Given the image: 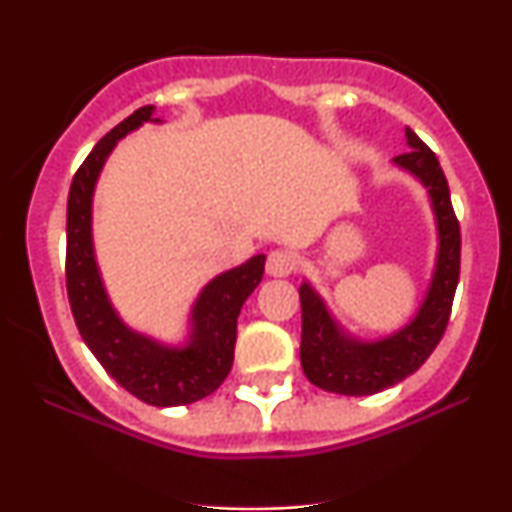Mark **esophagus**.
<instances>
[{"instance_id":"34e87169","label":"esophagus","mask_w":512,"mask_h":512,"mask_svg":"<svg viewBox=\"0 0 512 512\" xmlns=\"http://www.w3.org/2000/svg\"><path fill=\"white\" fill-rule=\"evenodd\" d=\"M301 267V257L293 250H272L267 257V272L272 276H291Z\"/></svg>"}]
</instances>
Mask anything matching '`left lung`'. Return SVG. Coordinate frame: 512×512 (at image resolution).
Returning a JSON list of instances; mask_svg holds the SVG:
<instances>
[{
  "mask_svg": "<svg viewBox=\"0 0 512 512\" xmlns=\"http://www.w3.org/2000/svg\"><path fill=\"white\" fill-rule=\"evenodd\" d=\"M407 144L409 151L395 156V166L407 170L426 187L438 228L431 284L409 325L375 342H363L334 320L330 308L308 281L298 289L303 310V373L310 383L334 395L366 397L402 383L424 366L448 327L460 279V223L452 211L448 180L436 154L409 127Z\"/></svg>",
  "mask_w": 512,
  "mask_h": 512,
  "instance_id": "left-lung-1",
  "label": "left lung"
}]
</instances>
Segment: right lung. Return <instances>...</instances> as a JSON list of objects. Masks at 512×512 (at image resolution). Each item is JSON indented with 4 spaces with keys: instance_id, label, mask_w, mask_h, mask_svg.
<instances>
[{
    "instance_id": "1",
    "label": "right lung",
    "mask_w": 512,
    "mask_h": 512,
    "mask_svg": "<svg viewBox=\"0 0 512 512\" xmlns=\"http://www.w3.org/2000/svg\"><path fill=\"white\" fill-rule=\"evenodd\" d=\"M144 122H161L154 105L110 129L76 170L67 199V293L81 339L110 378L146 404L180 407L211 395L231 373L240 308L262 281L267 257H250L204 286L190 310L185 344H163L122 322L93 250V190L117 142Z\"/></svg>"
}]
</instances>
